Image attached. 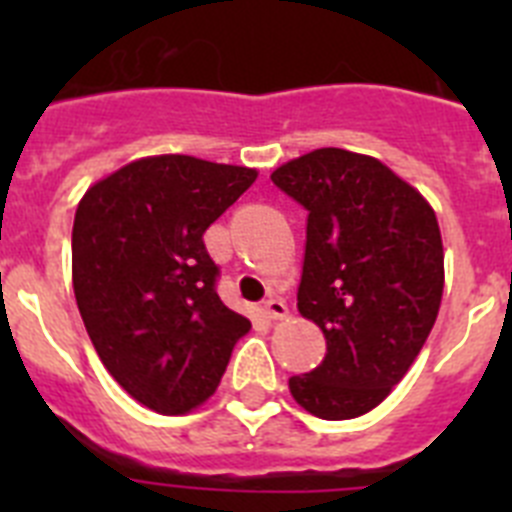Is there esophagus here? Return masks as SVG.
<instances>
[{
  "instance_id": "esophagus-1",
  "label": "esophagus",
  "mask_w": 512,
  "mask_h": 512,
  "mask_svg": "<svg viewBox=\"0 0 512 512\" xmlns=\"http://www.w3.org/2000/svg\"><path fill=\"white\" fill-rule=\"evenodd\" d=\"M261 310H264V315L269 320H284V318H287V312H289L287 305H284L279 297H269V300L261 305Z\"/></svg>"
}]
</instances>
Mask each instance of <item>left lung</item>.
Masks as SVG:
<instances>
[{"instance_id":"left-lung-1","label":"left lung","mask_w":512,"mask_h":512,"mask_svg":"<svg viewBox=\"0 0 512 512\" xmlns=\"http://www.w3.org/2000/svg\"><path fill=\"white\" fill-rule=\"evenodd\" d=\"M271 182L307 210L297 310L325 336V359L289 379L300 408L351 420L387 400L438 318L443 241L423 194L379 158L318 148Z\"/></svg>"}]
</instances>
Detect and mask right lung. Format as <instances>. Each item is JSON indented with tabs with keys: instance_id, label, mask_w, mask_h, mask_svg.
<instances>
[{
	"instance_id": "obj_1",
	"label": "right lung",
	"mask_w": 512,
	"mask_h": 512,
	"mask_svg": "<svg viewBox=\"0 0 512 512\" xmlns=\"http://www.w3.org/2000/svg\"><path fill=\"white\" fill-rule=\"evenodd\" d=\"M259 171L164 153L130 161L84 192L71 279L104 369L161 415L200 408L251 320L223 305L202 233Z\"/></svg>"
}]
</instances>
